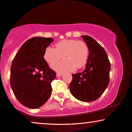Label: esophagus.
Masks as SVG:
<instances>
[{
	"label": "esophagus",
	"mask_w": 132,
	"mask_h": 132,
	"mask_svg": "<svg viewBox=\"0 0 132 132\" xmlns=\"http://www.w3.org/2000/svg\"><path fill=\"white\" fill-rule=\"evenodd\" d=\"M62 75H63V73H61V72H57V73H56V76L57 77H60Z\"/></svg>",
	"instance_id": "34e87169"
}]
</instances>
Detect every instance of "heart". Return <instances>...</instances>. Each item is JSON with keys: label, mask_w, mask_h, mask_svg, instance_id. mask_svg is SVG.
<instances>
[{"label": "heart", "mask_w": 132, "mask_h": 132, "mask_svg": "<svg viewBox=\"0 0 132 132\" xmlns=\"http://www.w3.org/2000/svg\"><path fill=\"white\" fill-rule=\"evenodd\" d=\"M89 48L82 41L64 39L55 44V48L47 47L44 51L45 60L50 64L56 63L61 58L64 60L51 65L54 70L58 72L72 71L76 68L85 66L89 57Z\"/></svg>", "instance_id": "1"}]
</instances>
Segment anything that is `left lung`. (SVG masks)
<instances>
[{"label": "left lung", "instance_id": "obj_1", "mask_svg": "<svg viewBox=\"0 0 132 132\" xmlns=\"http://www.w3.org/2000/svg\"><path fill=\"white\" fill-rule=\"evenodd\" d=\"M89 48L88 60L82 72L72 75V95L82 102H91L104 93L109 83L110 64L105 51L94 39L82 36Z\"/></svg>", "mask_w": 132, "mask_h": 132}]
</instances>
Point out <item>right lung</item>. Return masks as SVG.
I'll list each match as a JSON object with an SVG mask.
<instances>
[{"label": "right lung", "instance_id": "right-lung-1", "mask_svg": "<svg viewBox=\"0 0 132 132\" xmlns=\"http://www.w3.org/2000/svg\"><path fill=\"white\" fill-rule=\"evenodd\" d=\"M51 38L34 37L25 42L13 60L10 86L16 99L30 109L41 107L50 97L56 72L44 60Z\"/></svg>", "mask_w": 132, "mask_h": 132}]
</instances>
